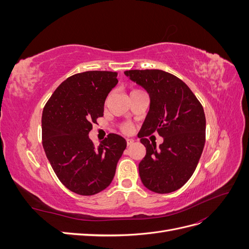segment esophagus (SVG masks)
I'll list each match as a JSON object with an SVG mask.
<instances>
[{
  "instance_id": "34e87169",
  "label": "esophagus",
  "mask_w": 249,
  "mask_h": 249,
  "mask_svg": "<svg viewBox=\"0 0 249 249\" xmlns=\"http://www.w3.org/2000/svg\"><path fill=\"white\" fill-rule=\"evenodd\" d=\"M126 143H127V145L133 144V143H134V139H132V138H126Z\"/></svg>"
}]
</instances>
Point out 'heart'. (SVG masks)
Returning a JSON list of instances; mask_svg holds the SVG:
<instances>
[{"label": "heart", "instance_id": "b5f03b06", "mask_svg": "<svg viewBox=\"0 0 249 249\" xmlns=\"http://www.w3.org/2000/svg\"><path fill=\"white\" fill-rule=\"evenodd\" d=\"M134 91H138V90H134ZM133 92V91H132ZM123 131L124 133H130L132 131V126L130 124H124L123 126Z\"/></svg>", "mask_w": 249, "mask_h": 249}]
</instances>
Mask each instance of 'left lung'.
<instances>
[{
    "mask_svg": "<svg viewBox=\"0 0 249 249\" xmlns=\"http://www.w3.org/2000/svg\"><path fill=\"white\" fill-rule=\"evenodd\" d=\"M149 94V111L138 134L146 148L139 163L141 182L156 193L183 187L196 168L206 141V116L196 96L185 83L160 70L124 71ZM157 131L163 143L157 148L146 138Z\"/></svg>",
    "mask_w": 249,
    "mask_h": 249,
    "instance_id": "1",
    "label": "left lung"
}]
</instances>
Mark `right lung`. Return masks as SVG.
Wrapping results in <instances>:
<instances>
[{"mask_svg":"<svg viewBox=\"0 0 249 249\" xmlns=\"http://www.w3.org/2000/svg\"><path fill=\"white\" fill-rule=\"evenodd\" d=\"M118 83L117 72L85 71L67 78L42 111V145L56 176L67 189L93 195L111 184L126 147L117 134H109L95 147L88 134L104 116V105Z\"/></svg>","mask_w":249,"mask_h":249,"instance_id":"1","label":"right lung"}]
</instances>
